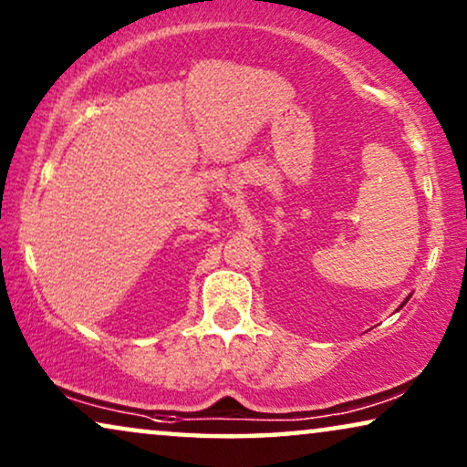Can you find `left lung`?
<instances>
[{"label":"left lung","instance_id":"obj_1","mask_svg":"<svg viewBox=\"0 0 467 467\" xmlns=\"http://www.w3.org/2000/svg\"><path fill=\"white\" fill-rule=\"evenodd\" d=\"M408 299H410V296H408V297L404 299V304H401V306H400V308H404V306H406V302H408Z\"/></svg>","mask_w":467,"mask_h":467}]
</instances>
